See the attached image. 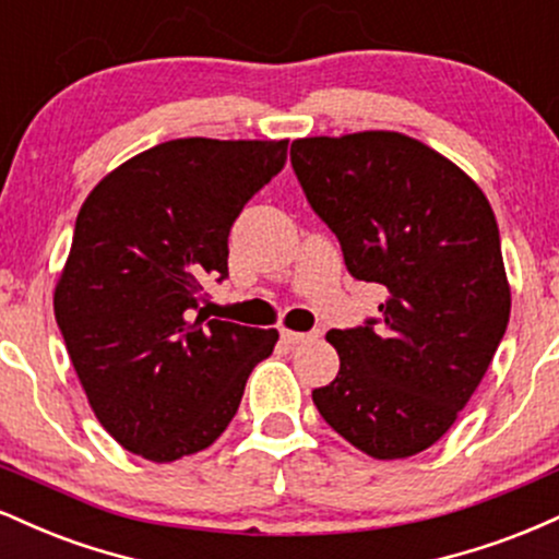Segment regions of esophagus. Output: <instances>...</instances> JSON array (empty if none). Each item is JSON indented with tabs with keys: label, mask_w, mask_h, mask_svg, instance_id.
Instances as JSON below:
<instances>
[{
	"label": "esophagus",
	"mask_w": 559,
	"mask_h": 559,
	"mask_svg": "<svg viewBox=\"0 0 559 559\" xmlns=\"http://www.w3.org/2000/svg\"><path fill=\"white\" fill-rule=\"evenodd\" d=\"M318 336H320V331H307V333L288 331V329L281 331V338H284L286 344H305V342H312V338H318Z\"/></svg>",
	"instance_id": "esophagus-1"
}]
</instances>
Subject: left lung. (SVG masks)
<instances>
[{"instance_id": "obj_1", "label": "left lung", "mask_w": 559, "mask_h": 559, "mask_svg": "<svg viewBox=\"0 0 559 559\" xmlns=\"http://www.w3.org/2000/svg\"><path fill=\"white\" fill-rule=\"evenodd\" d=\"M292 165L346 271L389 294L378 318L329 331L342 365L312 402L370 457H413L457 420L510 320L489 199L452 159L396 131L297 139Z\"/></svg>"}]
</instances>
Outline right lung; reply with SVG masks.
I'll list each match as a JSON object with an SVG mask.
<instances>
[{
  "label": "right lung",
  "instance_id": "right-lung-1",
  "mask_svg": "<svg viewBox=\"0 0 559 559\" xmlns=\"http://www.w3.org/2000/svg\"><path fill=\"white\" fill-rule=\"evenodd\" d=\"M286 146L173 139L83 202L55 318L96 420L128 452L173 463L207 449L271 357L278 331L210 320L199 301L204 281L228 275L230 226L284 168Z\"/></svg>",
  "mask_w": 559,
  "mask_h": 559
}]
</instances>
